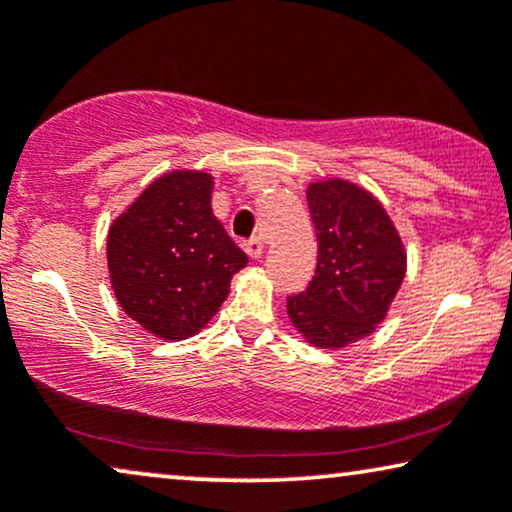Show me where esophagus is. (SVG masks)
I'll return each instance as SVG.
<instances>
[{"label":"esophagus","instance_id":"obj_1","mask_svg":"<svg viewBox=\"0 0 512 512\" xmlns=\"http://www.w3.org/2000/svg\"><path fill=\"white\" fill-rule=\"evenodd\" d=\"M244 249H247V254H249L251 258H261L263 251H265L263 237H251L249 242H244Z\"/></svg>","mask_w":512,"mask_h":512}]
</instances>
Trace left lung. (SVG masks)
Returning a JSON list of instances; mask_svg holds the SVG:
<instances>
[{
    "label": "left lung",
    "instance_id": "8db88e82",
    "mask_svg": "<svg viewBox=\"0 0 512 512\" xmlns=\"http://www.w3.org/2000/svg\"><path fill=\"white\" fill-rule=\"evenodd\" d=\"M307 205L319 256L310 286L286 300L291 324L319 349L366 338L387 317L405 277V247L387 209L347 179L312 181Z\"/></svg>",
    "mask_w": 512,
    "mask_h": 512
}]
</instances>
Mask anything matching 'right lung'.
<instances>
[{"mask_svg": "<svg viewBox=\"0 0 512 512\" xmlns=\"http://www.w3.org/2000/svg\"><path fill=\"white\" fill-rule=\"evenodd\" d=\"M212 174L167 172L111 223L107 263L118 305L160 340L202 331L249 258L212 212Z\"/></svg>", "mask_w": 512, "mask_h": 512, "instance_id": "1", "label": "right lung"}]
</instances>
